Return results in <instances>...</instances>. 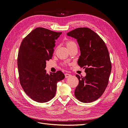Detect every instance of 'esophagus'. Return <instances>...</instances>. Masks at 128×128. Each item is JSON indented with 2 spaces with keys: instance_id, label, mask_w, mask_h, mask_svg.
<instances>
[{
  "instance_id": "34e87169",
  "label": "esophagus",
  "mask_w": 128,
  "mask_h": 128,
  "mask_svg": "<svg viewBox=\"0 0 128 128\" xmlns=\"http://www.w3.org/2000/svg\"><path fill=\"white\" fill-rule=\"evenodd\" d=\"M64 75H65L66 78H68V77L71 76V75L69 74H68V73H66L65 74H64Z\"/></svg>"
}]
</instances>
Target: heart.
Here are the masks:
<instances>
[{
    "instance_id": "b5f03b06",
    "label": "heart",
    "mask_w": 128,
    "mask_h": 128,
    "mask_svg": "<svg viewBox=\"0 0 128 128\" xmlns=\"http://www.w3.org/2000/svg\"><path fill=\"white\" fill-rule=\"evenodd\" d=\"M74 44H75L74 42H73L72 41H68L67 42H66V45H67V47L68 48L69 47V46H70Z\"/></svg>"
}]
</instances>
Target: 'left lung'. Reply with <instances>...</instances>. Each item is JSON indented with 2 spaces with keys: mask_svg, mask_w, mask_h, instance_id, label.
<instances>
[{
  "mask_svg": "<svg viewBox=\"0 0 128 128\" xmlns=\"http://www.w3.org/2000/svg\"><path fill=\"white\" fill-rule=\"evenodd\" d=\"M77 40L80 55L78 64L86 68L85 77L76 75L79 80L75 96L79 101L89 103L102 96L108 83L112 64L109 52L104 40L88 28H78L67 34Z\"/></svg>",
  "mask_w": 128,
  "mask_h": 128,
  "instance_id": "1",
  "label": "left lung"
}]
</instances>
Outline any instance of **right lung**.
Masks as SVG:
<instances>
[{
    "mask_svg": "<svg viewBox=\"0 0 128 128\" xmlns=\"http://www.w3.org/2000/svg\"><path fill=\"white\" fill-rule=\"evenodd\" d=\"M60 32L43 28L33 30L22 40L18 57L19 80L26 94L34 101L46 102L56 95L57 83L64 78L61 71L48 74L46 61L52 57Z\"/></svg>",
    "mask_w": 128,
    "mask_h": 128,
    "instance_id": "add662e5",
    "label": "right lung"
}]
</instances>
